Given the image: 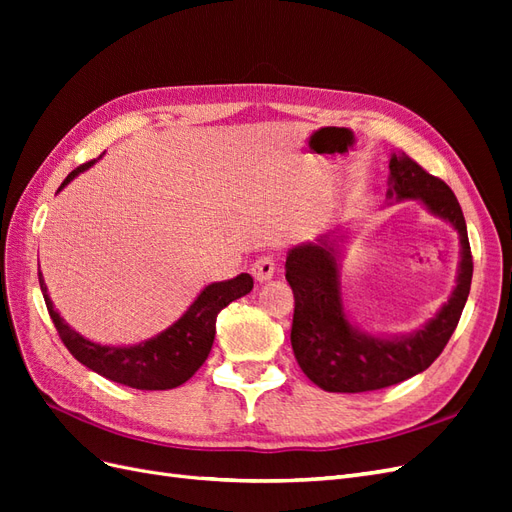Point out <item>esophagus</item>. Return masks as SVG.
Masks as SVG:
<instances>
[{"instance_id": "34e87169", "label": "esophagus", "mask_w": 512, "mask_h": 512, "mask_svg": "<svg viewBox=\"0 0 512 512\" xmlns=\"http://www.w3.org/2000/svg\"><path fill=\"white\" fill-rule=\"evenodd\" d=\"M273 273H275V262H273V258H269V256H265V258H258L254 265H252V275H254V280L256 282H260V284H265V282H269L271 277H273Z\"/></svg>"}]
</instances>
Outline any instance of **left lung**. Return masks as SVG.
I'll return each instance as SVG.
<instances>
[{
	"mask_svg": "<svg viewBox=\"0 0 512 512\" xmlns=\"http://www.w3.org/2000/svg\"><path fill=\"white\" fill-rule=\"evenodd\" d=\"M404 200H416L459 235L455 288L433 318L410 333H369L346 312L342 260L352 239L348 228L335 226L288 250L286 280L294 292L290 344L303 374L322 391H378L421 374L438 359L466 307L472 254L457 198L444 181L425 173L406 153L393 151L386 205Z\"/></svg>",
	"mask_w": 512,
	"mask_h": 512,
	"instance_id": "obj_1",
	"label": "left lung"
}]
</instances>
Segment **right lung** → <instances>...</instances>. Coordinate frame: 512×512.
<instances>
[{
	"mask_svg": "<svg viewBox=\"0 0 512 512\" xmlns=\"http://www.w3.org/2000/svg\"><path fill=\"white\" fill-rule=\"evenodd\" d=\"M102 156L98 160H102ZM98 160L72 170L57 192L64 190L72 179L85 173ZM38 277L46 309L55 322L61 342L66 344L74 359L108 380L141 391H166L188 382L211 352L218 314L228 303L245 297L254 288V280L247 273L232 277L228 282H213L196 294L192 305L168 329L132 346H111L91 342L79 331H74L55 309L40 267Z\"/></svg>",
	"mask_w": 512,
	"mask_h": 512,
	"instance_id": "obj_1",
	"label": "right lung"
}]
</instances>
